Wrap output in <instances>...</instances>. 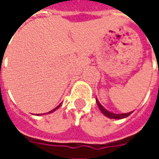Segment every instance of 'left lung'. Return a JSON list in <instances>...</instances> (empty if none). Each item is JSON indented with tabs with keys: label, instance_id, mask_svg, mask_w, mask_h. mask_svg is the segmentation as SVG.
Instances as JSON below:
<instances>
[{
	"label": "left lung",
	"instance_id": "obj_1",
	"mask_svg": "<svg viewBox=\"0 0 159 159\" xmlns=\"http://www.w3.org/2000/svg\"><path fill=\"white\" fill-rule=\"evenodd\" d=\"M96 102L98 107H99V109L100 110V111L106 116V117H109V118H112V119H123V118H125V117H129L130 114L132 113L133 111H130V112H128V113H122V114H116L113 113V112H111L109 111H107L104 107H102V105L99 102V100L96 99Z\"/></svg>",
	"mask_w": 159,
	"mask_h": 159
}]
</instances>
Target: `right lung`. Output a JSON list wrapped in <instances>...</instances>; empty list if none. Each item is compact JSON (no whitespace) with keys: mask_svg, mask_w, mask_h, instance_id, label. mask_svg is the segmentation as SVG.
Segmentation results:
<instances>
[{"mask_svg":"<svg viewBox=\"0 0 159 159\" xmlns=\"http://www.w3.org/2000/svg\"><path fill=\"white\" fill-rule=\"evenodd\" d=\"M60 106H61V104H59V106H58V107H55V108H54L53 110H52V111H48V113H52V112H53L54 111H56V110H57V109H58V108H59V107H60ZM44 114H45V113H44ZM36 115H37V116H39L40 114H36ZM41 115H42V114H41Z\"/></svg>","mask_w":159,"mask_h":159,"instance_id":"right-lung-1","label":"right lung"}]
</instances>
